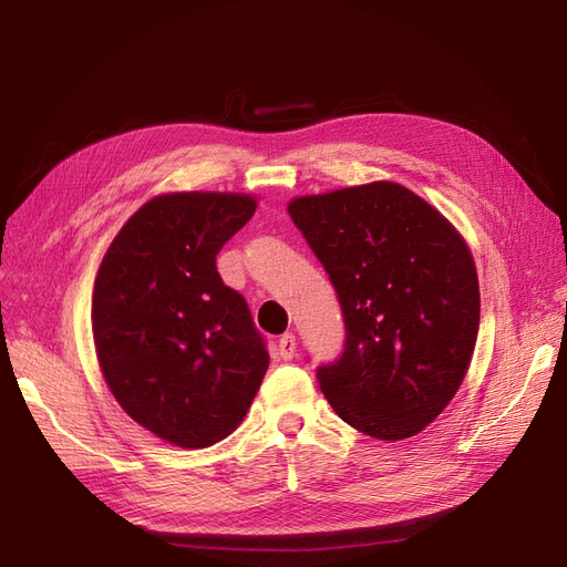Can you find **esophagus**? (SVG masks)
Wrapping results in <instances>:
<instances>
[{
  "mask_svg": "<svg viewBox=\"0 0 567 567\" xmlns=\"http://www.w3.org/2000/svg\"><path fill=\"white\" fill-rule=\"evenodd\" d=\"M279 357L284 359V362H290V359H293V354H296V336L293 333H284L281 338H279Z\"/></svg>",
  "mask_w": 567,
  "mask_h": 567,
  "instance_id": "obj_1",
  "label": "esophagus"
}]
</instances>
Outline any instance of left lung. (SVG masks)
I'll list each match as a JSON object with an SVG mask.
<instances>
[{"label":"left lung","instance_id":"obj_1","mask_svg":"<svg viewBox=\"0 0 567 567\" xmlns=\"http://www.w3.org/2000/svg\"><path fill=\"white\" fill-rule=\"evenodd\" d=\"M288 215L336 288L346 342L317 381L359 433H421L468 371L480 288L471 250L409 188L373 182L290 200Z\"/></svg>","mask_w":567,"mask_h":567}]
</instances>
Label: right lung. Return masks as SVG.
I'll return each mask as SVG.
<instances>
[{"instance_id": "1", "label": "right lung", "mask_w": 567, "mask_h": 567, "mask_svg": "<svg viewBox=\"0 0 567 567\" xmlns=\"http://www.w3.org/2000/svg\"><path fill=\"white\" fill-rule=\"evenodd\" d=\"M252 213L241 194L158 196L127 219L96 274L104 379L136 423L184 450L231 435L269 367L246 298L217 271V252Z\"/></svg>"}]
</instances>
